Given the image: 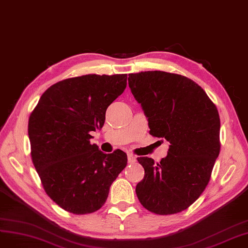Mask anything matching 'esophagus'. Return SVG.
Returning a JSON list of instances; mask_svg holds the SVG:
<instances>
[{
	"label": "esophagus",
	"instance_id": "esophagus-1",
	"mask_svg": "<svg viewBox=\"0 0 248 248\" xmlns=\"http://www.w3.org/2000/svg\"><path fill=\"white\" fill-rule=\"evenodd\" d=\"M127 162H129V164H134L136 162V156L132 154L127 155Z\"/></svg>",
	"mask_w": 248,
	"mask_h": 248
}]
</instances>
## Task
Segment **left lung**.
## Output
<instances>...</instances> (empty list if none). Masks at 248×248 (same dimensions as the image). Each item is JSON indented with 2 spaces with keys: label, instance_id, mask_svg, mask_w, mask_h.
Returning a JSON list of instances; mask_svg holds the SVG:
<instances>
[{
  "label": "left lung",
  "instance_id": "8db88e82",
  "mask_svg": "<svg viewBox=\"0 0 248 248\" xmlns=\"http://www.w3.org/2000/svg\"><path fill=\"white\" fill-rule=\"evenodd\" d=\"M127 80L148 118L149 134L170 142L159 163L137 158L145 174L136 194L150 212H181L202 195L219 155L217 108L201 86L179 74L147 71L129 74Z\"/></svg>",
  "mask_w": 248,
  "mask_h": 248
}]
</instances>
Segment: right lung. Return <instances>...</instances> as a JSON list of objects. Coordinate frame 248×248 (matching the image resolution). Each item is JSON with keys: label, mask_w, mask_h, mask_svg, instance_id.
<instances>
[{"label": "right lung", "mask_w": 248, "mask_h": 248, "mask_svg": "<svg viewBox=\"0 0 248 248\" xmlns=\"http://www.w3.org/2000/svg\"><path fill=\"white\" fill-rule=\"evenodd\" d=\"M126 74H89L47 89L29 118L31 155L45 193L61 208L87 214L105 204L126 166L121 149L104 154L91 144L108 106L126 86Z\"/></svg>", "instance_id": "right-lung-1"}]
</instances>
